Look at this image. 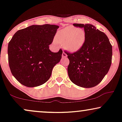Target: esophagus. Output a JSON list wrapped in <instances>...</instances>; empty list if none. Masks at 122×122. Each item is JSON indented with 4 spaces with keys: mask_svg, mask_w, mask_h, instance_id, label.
Returning a JSON list of instances; mask_svg holds the SVG:
<instances>
[{
    "mask_svg": "<svg viewBox=\"0 0 122 122\" xmlns=\"http://www.w3.org/2000/svg\"><path fill=\"white\" fill-rule=\"evenodd\" d=\"M66 57H67V55H66V53L63 51V53H62V58H66Z\"/></svg>",
    "mask_w": 122,
    "mask_h": 122,
    "instance_id": "esophagus-1",
    "label": "esophagus"
}]
</instances>
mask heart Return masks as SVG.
Here are the masks:
<instances>
[{"mask_svg":"<svg viewBox=\"0 0 122 122\" xmlns=\"http://www.w3.org/2000/svg\"><path fill=\"white\" fill-rule=\"evenodd\" d=\"M86 33L84 29L73 26H67L57 33L56 41L61 44H64L66 49L71 52L77 51L84 44Z\"/></svg>","mask_w":122,"mask_h":122,"instance_id":"1","label":"heart"}]
</instances>
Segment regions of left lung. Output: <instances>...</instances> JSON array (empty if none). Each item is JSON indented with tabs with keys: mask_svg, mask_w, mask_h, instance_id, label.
<instances>
[{
	"mask_svg": "<svg viewBox=\"0 0 122 122\" xmlns=\"http://www.w3.org/2000/svg\"><path fill=\"white\" fill-rule=\"evenodd\" d=\"M84 28L86 38L84 44L74 53H66L69 59L68 73L71 81L83 88L98 85L111 67L112 46L108 36L90 24H73Z\"/></svg>",
	"mask_w": 122,
	"mask_h": 122,
	"instance_id": "left-lung-1",
	"label": "left lung"
}]
</instances>
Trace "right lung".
<instances>
[{
  "instance_id": "obj_1",
  "label": "right lung",
  "mask_w": 122,
  "mask_h": 122,
  "mask_svg": "<svg viewBox=\"0 0 122 122\" xmlns=\"http://www.w3.org/2000/svg\"><path fill=\"white\" fill-rule=\"evenodd\" d=\"M59 26L33 25L15 33L8 46V61L13 76L28 87L41 86L51 77L61 61L63 51H50L49 46Z\"/></svg>"
}]
</instances>
